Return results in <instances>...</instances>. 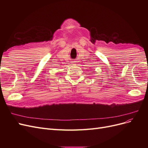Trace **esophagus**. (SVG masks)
Here are the masks:
<instances>
[{
  "label": "esophagus",
  "mask_w": 148,
  "mask_h": 148,
  "mask_svg": "<svg viewBox=\"0 0 148 148\" xmlns=\"http://www.w3.org/2000/svg\"><path fill=\"white\" fill-rule=\"evenodd\" d=\"M71 63H72V65H76V64H77V62L72 61V62H71Z\"/></svg>",
  "instance_id": "obj_1"
}]
</instances>
